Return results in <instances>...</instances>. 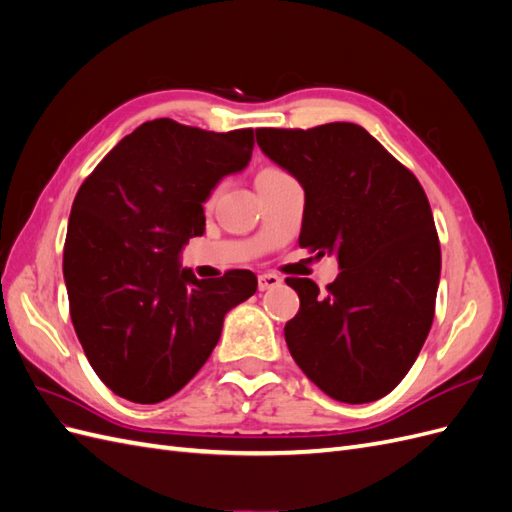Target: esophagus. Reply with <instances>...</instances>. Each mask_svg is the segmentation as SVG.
<instances>
[{"label": "esophagus", "mask_w": 512, "mask_h": 512, "mask_svg": "<svg viewBox=\"0 0 512 512\" xmlns=\"http://www.w3.org/2000/svg\"><path fill=\"white\" fill-rule=\"evenodd\" d=\"M282 286V277L275 275V273H262L258 275V290H271V288H277Z\"/></svg>", "instance_id": "34e87169"}]
</instances>
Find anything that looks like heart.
Wrapping results in <instances>:
<instances>
[{"label":"heart","mask_w":512,"mask_h":512,"mask_svg":"<svg viewBox=\"0 0 512 512\" xmlns=\"http://www.w3.org/2000/svg\"><path fill=\"white\" fill-rule=\"evenodd\" d=\"M265 170H277V168H265Z\"/></svg>","instance_id":"obj_1"}]
</instances>
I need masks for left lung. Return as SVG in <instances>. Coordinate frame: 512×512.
<instances>
[{"instance_id":"left-lung-1","label":"left lung","mask_w":512,"mask_h":512,"mask_svg":"<svg viewBox=\"0 0 512 512\" xmlns=\"http://www.w3.org/2000/svg\"><path fill=\"white\" fill-rule=\"evenodd\" d=\"M256 141L303 185L299 245L342 269L327 290L286 280L301 299L284 327L292 359L329 397L376 401L404 380L436 312L442 258L425 190L356 123L260 128Z\"/></svg>"}]
</instances>
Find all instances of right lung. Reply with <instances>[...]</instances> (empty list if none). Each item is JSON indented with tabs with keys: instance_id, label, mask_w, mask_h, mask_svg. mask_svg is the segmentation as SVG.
Listing matches in <instances>:
<instances>
[{
	"instance_id": "1",
	"label": "right lung",
	"mask_w": 512,
	"mask_h": 512,
	"mask_svg": "<svg viewBox=\"0 0 512 512\" xmlns=\"http://www.w3.org/2000/svg\"><path fill=\"white\" fill-rule=\"evenodd\" d=\"M254 130L173 119L138 126L76 192L64 245L74 331L115 395L158 404L205 365L226 312L256 292L252 271L196 280L179 254L205 232L203 203L252 158Z\"/></svg>"
}]
</instances>
